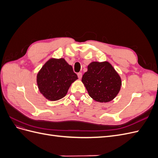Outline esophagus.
<instances>
[{"instance_id": "34e87169", "label": "esophagus", "mask_w": 158, "mask_h": 158, "mask_svg": "<svg viewBox=\"0 0 158 158\" xmlns=\"http://www.w3.org/2000/svg\"><path fill=\"white\" fill-rule=\"evenodd\" d=\"M77 75H78V77L79 79L82 78V73H78L77 74Z\"/></svg>"}]
</instances>
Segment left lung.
Returning <instances> with one entry per match:
<instances>
[{"mask_svg": "<svg viewBox=\"0 0 158 158\" xmlns=\"http://www.w3.org/2000/svg\"><path fill=\"white\" fill-rule=\"evenodd\" d=\"M82 82L89 96L102 103L113 100L121 86L120 76L108 62L91 63L82 76Z\"/></svg>", "mask_w": 158, "mask_h": 158, "instance_id": "1", "label": "left lung"}]
</instances>
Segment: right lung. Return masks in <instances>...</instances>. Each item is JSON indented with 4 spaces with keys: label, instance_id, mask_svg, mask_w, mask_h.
Here are the masks:
<instances>
[{
    "label": "right lung",
    "instance_id": "add662e5",
    "mask_svg": "<svg viewBox=\"0 0 158 158\" xmlns=\"http://www.w3.org/2000/svg\"><path fill=\"white\" fill-rule=\"evenodd\" d=\"M77 79L72 66L64 59H51L38 73L37 83L46 99L56 101L65 96L71 84Z\"/></svg>",
    "mask_w": 158,
    "mask_h": 158
}]
</instances>
